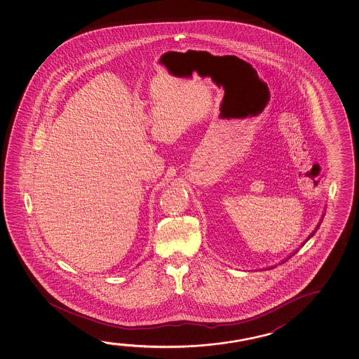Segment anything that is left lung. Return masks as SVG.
<instances>
[{"label":"left lung","instance_id":"left-lung-1","mask_svg":"<svg viewBox=\"0 0 359 359\" xmlns=\"http://www.w3.org/2000/svg\"><path fill=\"white\" fill-rule=\"evenodd\" d=\"M318 228H319V225H318L317 229H318ZM317 229H316V230H317ZM314 233H316V231H313V233H311V236H309V238H311V236H314ZM309 238H308V239H309ZM308 239H306V241H308ZM294 254H295V253H294ZM294 254H293V255H294ZM289 258H290V257H289ZM283 263H284V262H283Z\"/></svg>","mask_w":359,"mask_h":359}]
</instances>
